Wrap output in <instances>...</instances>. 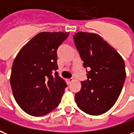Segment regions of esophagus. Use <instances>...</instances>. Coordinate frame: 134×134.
<instances>
[{"mask_svg":"<svg viewBox=\"0 0 134 134\" xmlns=\"http://www.w3.org/2000/svg\"><path fill=\"white\" fill-rule=\"evenodd\" d=\"M67 81V83H68V84H70V83H71V82L74 81V79H67V81Z\"/></svg>","mask_w":134,"mask_h":134,"instance_id":"1","label":"esophagus"}]
</instances>
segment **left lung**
Instances as JSON below:
<instances>
[{
    "instance_id": "left-lung-1",
    "label": "left lung",
    "mask_w": 134,
    "mask_h": 134,
    "mask_svg": "<svg viewBox=\"0 0 134 134\" xmlns=\"http://www.w3.org/2000/svg\"><path fill=\"white\" fill-rule=\"evenodd\" d=\"M87 81L75 94L79 108L90 115L106 113L116 103L126 79L124 60L116 50L93 33L78 32L74 35Z\"/></svg>"
}]
</instances>
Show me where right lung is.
I'll use <instances>...</instances> for the list:
<instances>
[{"label": "right lung", "instance_id": "obj_1", "mask_svg": "<svg viewBox=\"0 0 134 134\" xmlns=\"http://www.w3.org/2000/svg\"><path fill=\"white\" fill-rule=\"evenodd\" d=\"M67 32H41L18 53L10 78L13 94L18 106L34 116L54 110L67 84L56 71L57 49L68 38Z\"/></svg>", "mask_w": 134, "mask_h": 134}]
</instances>
